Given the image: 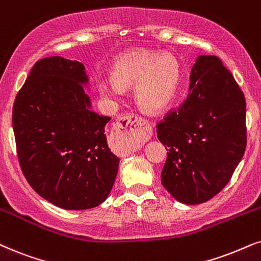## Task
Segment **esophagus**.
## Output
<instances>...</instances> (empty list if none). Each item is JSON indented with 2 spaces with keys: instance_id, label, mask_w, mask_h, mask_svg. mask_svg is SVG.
I'll return each mask as SVG.
<instances>
[{
  "instance_id": "esophagus-1",
  "label": "esophagus",
  "mask_w": 261,
  "mask_h": 261,
  "mask_svg": "<svg viewBox=\"0 0 261 261\" xmlns=\"http://www.w3.org/2000/svg\"><path fill=\"white\" fill-rule=\"evenodd\" d=\"M111 135L114 143L120 145L121 150L126 153H132L150 140L152 128L145 118L134 114H128L114 124Z\"/></svg>"
}]
</instances>
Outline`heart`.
Segmentation results:
<instances>
[{"label":"heart","instance_id":"heart-1","mask_svg":"<svg viewBox=\"0 0 261 261\" xmlns=\"http://www.w3.org/2000/svg\"><path fill=\"white\" fill-rule=\"evenodd\" d=\"M180 81L177 60L169 53L132 49L117 56L111 68V79L99 77V93L109 100L123 97L127 87L134 86V99L147 113H160L174 99Z\"/></svg>","mask_w":261,"mask_h":261}]
</instances>
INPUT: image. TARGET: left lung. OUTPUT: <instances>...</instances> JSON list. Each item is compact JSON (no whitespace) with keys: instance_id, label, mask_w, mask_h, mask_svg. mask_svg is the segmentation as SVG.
I'll list each match as a JSON object with an SVG mask.
<instances>
[{"instance_id":"1","label":"left lung","mask_w":261,"mask_h":261,"mask_svg":"<svg viewBox=\"0 0 261 261\" xmlns=\"http://www.w3.org/2000/svg\"><path fill=\"white\" fill-rule=\"evenodd\" d=\"M187 99L157 124L168 150L161 181L171 197L197 205L218 194L246 150V100L217 56L201 55Z\"/></svg>"}]
</instances>
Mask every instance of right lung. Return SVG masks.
<instances>
[{"mask_svg": "<svg viewBox=\"0 0 261 261\" xmlns=\"http://www.w3.org/2000/svg\"><path fill=\"white\" fill-rule=\"evenodd\" d=\"M87 85L83 63L46 57L32 67L13 107L23 176L40 197L64 210L100 205L120 163L104 134L111 117L92 109Z\"/></svg>", "mask_w": 261, "mask_h": 261, "instance_id": "obj_1", "label": "right lung"}]
</instances>
